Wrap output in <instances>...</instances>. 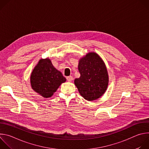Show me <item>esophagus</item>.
<instances>
[{
  "label": "esophagus",
  "instance_id": "1",
  "mask_svg": "<svg viewBox=\"0 0 149 149\" xmlns=\"http://www.w3.org/2000/svg\"><path fill=\"white\" fill-rule=\"evenodd\" d=\"M67 81H68L70 82V81H72V79H73V77H72V76H69V77H67Z\"/></svg>",
  "mask_w": 149,
  "mask_h": 149
}]
</instances>
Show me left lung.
Segmentation results:
<instances>
[{
	"instance_id": "left-lung-1",
	"label": "left lung",
	"mask_w": 149,
	"mask_h": 149,
	"mask_svg": "<svg viewBox=\"0 0 149 149\" xmlns=\"http://www.w3.org/2000/svg\"><path fill=\"white\" fill-rule=\"evenodd\" d=\"M80 77L74 84L80 95L87 101L100 98L108 87L109 77L107 67L102 58L95 52H88L79 60Z\"/></svg>"
}]
</instances>
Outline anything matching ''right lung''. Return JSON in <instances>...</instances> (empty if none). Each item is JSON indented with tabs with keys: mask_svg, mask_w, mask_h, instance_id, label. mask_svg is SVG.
Returning a JSON list of instances; mask_svg holds the SVG:
<instances>
[{
	"mask_svg": "<svg viewBox=\"0 0 149 149\" xmlns=\"http://www.w3.org/2000/svg\"><path fill=\"white\" fill-rule=\"evenodd\" d=\"M65 81L66 78L54 67L49 58L40 59L30 77L33 90L46 98L52 96L61 84Z\"/></svg>",
	"mask_w": 149,
	"mask_h": 149,
	"instance_id": "add662e5",
	"label": "right lung"
}]
</instances>
